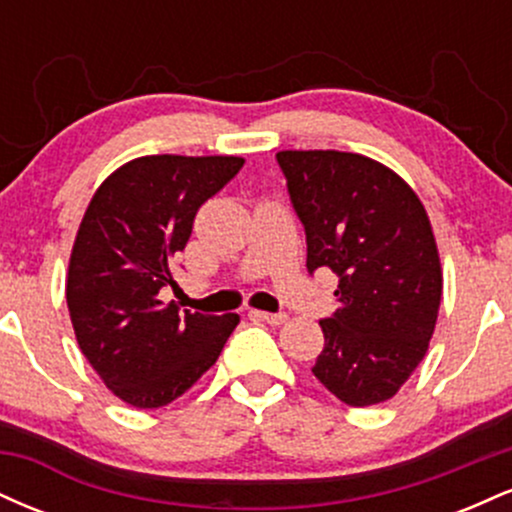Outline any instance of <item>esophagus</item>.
<instances>
[{
  "mask_svg": "<svg viewBox=\"0 0 512 512\" xmlns=\"http://www.w3.org/2000/svg\"><path fill=\"white\" fill-rule=\"evenodd\" d=\"M250 315L257 317V320L267 322V325H284V322L289 320V315L286 313H264V310H252Z\"/></svg>",
  "mask_w": 512,
  "mask_h": 512,
  "instance_id": "34e87169",
  "label": "esophagus"
}]
</instances>
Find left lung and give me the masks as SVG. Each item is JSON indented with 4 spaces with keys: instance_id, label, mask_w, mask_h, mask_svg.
I'll return each mask as SVG.
<instances>
[{
    "instance_id": "1",
    "label": "left lung",
    "mask_w": 512,
    "mask_h": 512,
    "mask_svg": "<svg viewBox=\"0 0 512 512\" xmlns=\"http://www.w3.org/2000/svg\"><path fill=\"white\" fill-rule=\"evenodd\" d=\"M305 228L308 272L339 276V308L320 320L313 373L349 407L395 397L436 330L443 272L431 221L395 170L346 151H279Z\"/></svg>"
}]
</instances>
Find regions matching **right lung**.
I'll return each instance as SVG.
<instances>
[{"label": "right lung", "instance_id": "right-lung-1", "mask_svg": "<svg viewBox=\"0 0 512 512\" xmlns=\"http://www.w3.org/2000/svg\"><path fill=\"white\" fill-rule=\"evenodd\" d=\"M240 156H142L103 180L76 233L67 305L76 342L108 390L137 409L178 399L219 358L240 317L180 313L158 291L197 209L243 168Z\"/></svg>", "mask_w": 512, "mask_h": 512}]
</instances>
